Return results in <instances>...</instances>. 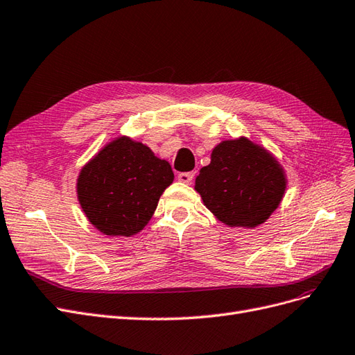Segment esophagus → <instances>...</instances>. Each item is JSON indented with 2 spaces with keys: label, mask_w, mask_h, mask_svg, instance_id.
<instances>
[{
  "label": "esophagus",
  "mask_w": 355,
  "mask_h": 355,
  "mask_svg": "<svg viewBox=\"0 0 355 355\" xmlns=\"http://www.w3.org/2000/svg\"><path fill=\"white\" fill-rule=\"evenodd\" d=\"M193 178H194V173H181V174H178V180L181 182H184V184H190Z\"/></svg>",
  "instance_id": "34e87169"
}]
</instances>
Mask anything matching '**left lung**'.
I'll list each match as a JSON object with an SVG mask.
<instances>
[{
	"mask_svg": "<svg viewBox=\"0 0 355 355\" xmlns=\"http://www.w3.org/2000/svg\"><path fill=\"white\" fill-rule=\"evenodd\" d=\"M194 190L225 225L254 228L279 208L286 175L264 147L240 137L214 148L211 164L200 169Z\"/></svg>",
	"mask_w": 355,
	"mask_h": 355,
	"instance_id": "1",
	"label": "left lung"
}]
</instances>
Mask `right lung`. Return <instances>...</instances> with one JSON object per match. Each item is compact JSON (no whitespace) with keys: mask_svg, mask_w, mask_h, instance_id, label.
<instances>
[{"mask_svg":"<svg viewBox=\"0 0 355 355\" xmlns=\"http://www.w3.org/2000/svg\"><path fill=\"white\" fill-rule=\"evenodd\" d=\"M174 173L146 144L130 137L107 143L81 169L78 200L88 221L107 236L130 237L150 221Z\"/></svg>","mask_w":355,"mask_h":355,"instance_id":"1","label":"right lung"}]
</instances>
